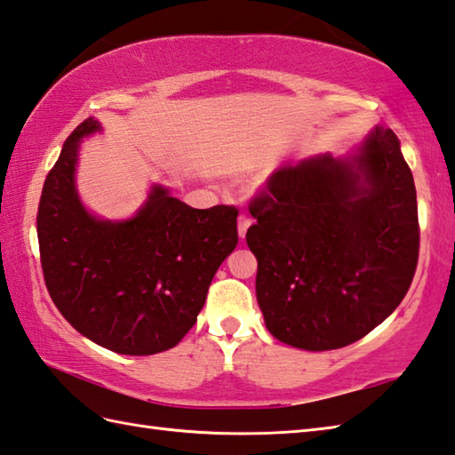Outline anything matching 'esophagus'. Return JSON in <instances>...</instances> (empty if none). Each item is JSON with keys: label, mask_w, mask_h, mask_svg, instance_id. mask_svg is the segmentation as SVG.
<instances>
[{"label": "esophagus", "mask_w": 455, "mask_h": 455, "mask_svg": "<svg viewBox=\"0 0 455 455\" xmlns=\"http://www.w3.org/2000/svg\"><path fill=\"white\" fill-rule=\"evenodd\" d=\"M250 225H252V219H250L248 215H240L238 217V235H240V238H244Z\"/></svg>", "instance_id": "34e87169"}]
</instances>
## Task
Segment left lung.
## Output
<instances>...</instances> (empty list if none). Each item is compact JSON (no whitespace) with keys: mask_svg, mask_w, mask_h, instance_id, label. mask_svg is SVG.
Instances as JSON below:
<instances>
[{"mask_svg":"<svg viewBox=\"0 0 455 455\" xmlns=\"http://www.w3.org/2000/svg\"><path fill=\"white\" fill-rule=\"evenodd\" d=\"M256 297L277 340L344 347L381 324L419 264L417 189L399 139L377 127L347 160L274 172L250 201Z\"/></svg>","mask_w":455,"mask_h":455,"instance_id":"1","label":"left lung"}]
</instances>
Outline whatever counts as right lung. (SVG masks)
Instances as JSON below:
<instances>
[{"instance_id": "1", "label": "right lung", "mask_w": 455, "mask_h": 455, "mask_svg": "<svg viewBox=\"0 0 455 455\" xmlns=\"http://www.w3.org/2000/svg\"><path fill=\"white\" fill-rule=\"evenodd\" d=\"M85 119L48 172L36 236L48 293L76 331L111 352L152 355L176 346L205 305L219 266L238 243L233 205L193 209L154 188L137 217L100 220L74 186Z\"/></svg>"}]
</instances>
